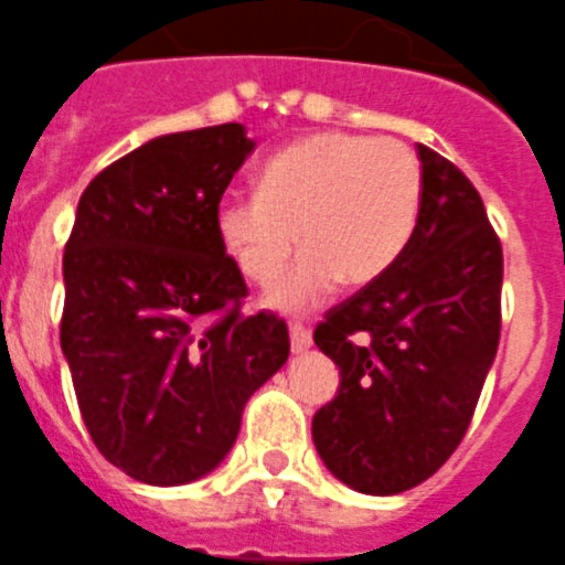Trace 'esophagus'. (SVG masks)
Wrapping results in <instances>:
<instances>
[{
    "label": "esophagus",
    "mask_w": 565,
    "mask_h": 565,
    "mask_svg": "<svg viewBox=\"0 0 565 565\" xmlns=\"http://www.w3.org/2000/svg\"><path fill=\"white\" fill-rule=\"evenodd\" d=\"M312 335L303 323H289V347H292V355H301V352L310 350Z\"/></svg>",
    "instance_id": "1"
}]
</instances>
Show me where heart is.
Segmentation results:
<instances>
[{"label":"heart","mask_w":565,"mask_h":565,"mask_svg":"<svg viewBox=\"0 0 565 565\" xmlns=\"http://www.w3.org/2000/svg\"><path fill=\"white\" fill-rule=\"evenodd\" d=\"M424 170L404 141L323 130L264 161L255 193L215 204L218 247L247 281L267 284L288 253L302 258L273 281L264 303L298 316L335 284L366 287L384 276L418 224Z\"/></svg>","instance_id":"heart-1"}]
</instances>
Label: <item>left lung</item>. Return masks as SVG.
Instances as JSON below:
<instances>
[{
    "instance_id": "8db88e82",
    "label": "left lung",
    "mask_w": 565,
    "mask_h": 565,
    "mask_svg": "<svg viewBox=\"0 0 565 565\" xmlns=\"http://www.w3.org/2000/svg\"><path fill=\"white\" fill-rule=\"evenodd\" d=\"M418 224L398 262L327 312L318 350L341 370L312 418L323 466L355 492L398 494L458 449L500 341L503 249L472 181L418 145Z\"/></svg>"
}]
</instances>
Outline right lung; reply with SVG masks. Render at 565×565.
I'll use <instances>...</instances> for the list:
<instances>
[{
    "label": "right lung",
    "instance_id": "right-lung-1",
    "mask_svg": "<svg viewBox=\"0 0 565 565\" xmlns=\"http://www.w3.org/2000/svg\"><path fill=\"white\" fill-rule=\"evenodd\" d=\"M255 141L244 125L167 134L78 199L62 276V352L87 431L134 480L181 487L233 449L242 412L289 358L287 323L242 318L215 204Z\"/></svg>",
    "mask_w": 565,
    "mask_h": 565
}]
</instances>
